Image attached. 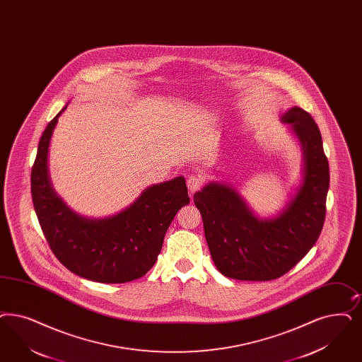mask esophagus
<instances>
[{"label":"esophagus","instance_id":"34e87169","mask_svg":"<svg viewBox=\"0 0 362 362\" xmlns=\"http://www.w3.org/2000/svg\"><path fill=\"white\" fill-rule=\"evenodd\" d=\"M202 186V179L198 176H189L187 179V187L189 194H194L195 191L199 189Z\"/></svg>","mask_w":362,"mask_h":362}]
</instances>
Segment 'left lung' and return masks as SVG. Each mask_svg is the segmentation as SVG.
Masks as SVG:
<instances>
[{"label": "left lung", "instance_id": "obj_1", "mask_svg": "<svg viewBox=\"0 0 362 362\" xmlns=\"http://www.w3.org/2000/svg\"><path fill=\"white\" fill-rule=\"evenodd\" d=\"M279 119L302 151L300 185L281 211L259 218L235 188L219 182L194 194L212 261L233 279L272 281L286 274L315 245L324 226L329 163L321 132L298 107Z\"/></svg>", "mask_w": 362, "mask_h": 362}]
</instances>
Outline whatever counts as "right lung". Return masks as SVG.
I'll return each instance as SVG.
<instances>
[{
  "label": "right lung",
  "mask_w": 362,
  "mask_h": 362,
  "mask_svg": "<svg viewBox=\"0 0 362 362\" xmlns=\"http://www.w3.org/2000/svg\"><path fill=\"white\" fill-rule=\"evenodd\" d=\"M38 143L30 186L41 230L56 258L74 274L101 284H124L147 274L176 212L189 203L183 176L144 188L124 210L105 218L74 211L50 183L48 151L60 115Z\"/></svg>",
  "instance_id": "1"
}]
</instances>
